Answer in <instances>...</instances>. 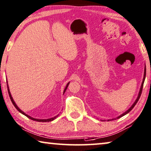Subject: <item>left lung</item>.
<instances>
[{
	"label": "left lung",
	"instance_id": "1",
	"mask_svg": "<svg viewBox=\"0 0 151 151\" xmlns=\"http://www.w3.org/2000/svg\"><path fill=\"white\" fill-rule=\"evenodd\" d=\"M145 77H146V68H145V75H144V78H143V81H142V85H141V88H140V92H139L138 96V98H137V99H136V102H135L134 103V104L132 106V107L130 108V109H129V110H128V111H126L125 112H124V113L121 114V115H120V116H118L117 119L120 118V117H122L123 116L125 115L126 114H127L128 112H129L130 111H132V109H133V108L135 106V105H136V104H137V102H138V101L139 100V99H140V96H141V94H142V89H143V85H144V82H145Z\"/></svg>",
	"mask_w": 151,
	"mask_h": 151
}]
</instances>
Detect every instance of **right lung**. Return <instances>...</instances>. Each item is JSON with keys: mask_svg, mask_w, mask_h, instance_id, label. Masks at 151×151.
Instances as JSON below:
<instances>
[{"mask_svg": "<svg viewBox=\"0 0 151 151\" xmlns=\"http://www.w3.org/2000/svg\"><path fill=\"white\" fill-rule=\"evenodd\" d=\"M68 85H69V83H68V84H67V85H66V88H65V89H64V93L65 91H66V89H67V87H68ZM7 88H8V93H9V97H10V99H11V102H12V103H13V106H14L15 107V109H16L18 111H19V112H21L22 114H24V115L25 116H26L28 118H29V119H32V120H33V121H39V122H49V121H53V120H54V119H55V118H56V116H55V117H53V118H51V119H34V118H32V117H31V116H28V114H25L24 113V112H23V111H22L21 110H20L19 108L17 107V106L16 105V104H15V102L14 101H13V98H12V96H11V93H10V91H9V87L7 86Z\"/></svg>", "mask_w": 151, "mask_h": 151, "instance_id": "add662e5", "label": "right lung"}]
</instances>
